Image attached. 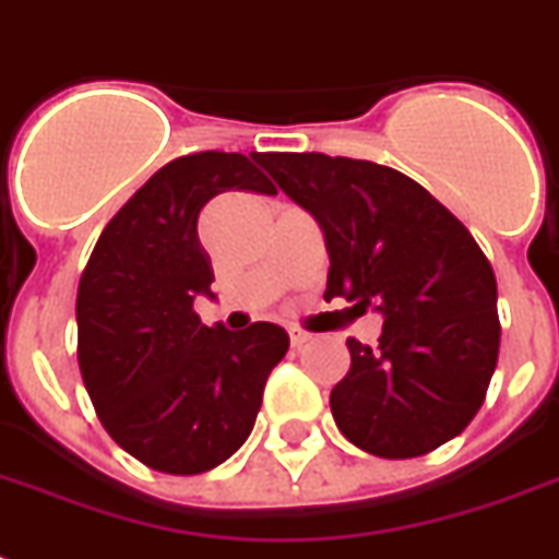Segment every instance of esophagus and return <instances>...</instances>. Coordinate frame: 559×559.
I'll list each match as a JSON object with an SVG mask.
<instances>
[{
	"label": "esophagus",
	"instance_id": "obj_1",
	"mask_svg": "<svg viewBox=\"0 0 559 559\" xmlns=\"http://www.w3.org/2000/svg\"><path fill=\"white\" fill-rule=\"evenodd\" d=\"M305 342H310V333L298 331V328H289V345H293V348H301Z\"/></svg>",
	"mask_w": 559,
	"mask_h": 559
}]
</instances>
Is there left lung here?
<instances>
[{"instance_id": "obj_1", "label": "left lung", "mask_w": 559, "mask_h": 559, "mask_svg": "<svg viewBox=\"0 0 559 559\" xmlns=\"http://www.w3.org/2000/svg\"><path fill=\"white\" fill-rule=\"evenodd\" d=\"M278 188L319 219L324 298L382 313L377 348L348 340L331 412L354 447L417 459L467 429L499 359L496 275L467 226L394 168L324 153H258Z\"/></svg>"}]
</instances>
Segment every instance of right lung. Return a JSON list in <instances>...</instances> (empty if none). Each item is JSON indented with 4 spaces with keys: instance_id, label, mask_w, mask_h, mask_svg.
<instances>
[{
    "instance_id": "1",
    "label": "right lung",
    "mask_w": 559,
    "mask_h": 559,
    "mask_svg": "<svg viewBox=\"0 0 559 559\" xmlns=\"http://www.w3.org/2000/svg\"><path fill=\"white\" fill-rule=\"evenodd\" d=\"M223 191L275 193L243 153H188L159 168L100 231L78 284V366L109 438L151 469L197 476L235 455L289 348L284 328L200 322L214 270L197 235Z\"/></svg>"
}]
</instances>
